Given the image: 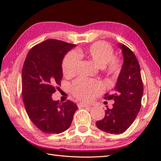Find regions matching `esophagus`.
Here are the masks:
<instances>
[{"instance_id":"obj_1","label":"esophagus","mask_w":161,"mask_h":161,"mask_svg":"<svg viewBox=\"0 0 161 161\" xmlns=\"http://www.w3.org/2000/svg\"><path fill=\"white\" fill-rule=\"evenodd\" d=\"M77 106L79 107H90L91 105L85 104L84 102H80V103L77 104Z\"/></svg>"}]
</instances>
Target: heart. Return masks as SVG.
<instances>
[{
    "instance_id": "b5f03b06",
    "label": "heart",
    "mask_w": 161,
    "mask_h": 161,
    "mask_svg": "<svg viewBox=\"0 0 161 161\" xmlns=\"http://www.w3.org/2000/svg\"><path fill=\"white\" fill-rule=\"evenodd\" d=\"M87 57L103 68L108 76L115 78L121 70L122 63L114 56L113 47L105 42H97L84 50H78L65 57L63 72L66 76H73L77 71L79 57ZM103 85L98 80L79 78L72 84L71 90L75 97L81 100H90L103 91Z\"/></svg>"
}]
</instances>
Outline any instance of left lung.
<instances>
[{"instance_id":"obj_1","label":"left lung","mask_w":161,"mask_h":161,"mask_svg":"<svg viewBox=\"0 0 161 161\" xmlns=\"http://www.w3.org/2000/svg\"><path fill=\"white\" fill-rule=\"evenodd\" d=\"M124 63L117 84L111 93H106L105 100H114L112 108L105 111L104 118L96 122L97 127L107 133L119 134L125 131L137 116L141 107L143 84L141 68L131 49L119 44Z\"/></svg>"}]
</instances>
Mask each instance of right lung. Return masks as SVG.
Listing matches in <instances>:
<instances>
[{
  "instance_id": "obj_1",
  "label": "right lung",
  "mask_w": 161,
  "mask_h": 161,
  "mask_svg": "<svg viewBox=\"0 0 161 161\" xmlns=\"http://www.w3.org/2000/svg\"><path fill=\"white\" fill-rule=\"evenodd\" d=\"M74 44L47 39L32 47L24 61L22 97L30 119L47 134L62 133L71 125L77 106L70 100L54 101L55 86L62 80V61Z\"/></svg>"
}]
</instances>
